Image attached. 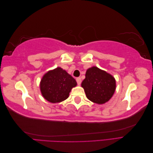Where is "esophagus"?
I'll return each mask as SVG.
<instances>
[{
  "label": "esophagus",
  "mask_w": 153,
  "mask_h": 153,
  "mask_svg": "<svg viewBox=\"0 0 153 153\" xmlns=\"http://www.w3.org/2000/svg\"><path fill=\"white\" fill-rule=\"evenodd\" d=\"M76 80L77 82V84L78 85H80L81 84V82H82V80L80 77H78L76 78Z\"/></svg>",
  "instance_id": "1"
}]
</instances>
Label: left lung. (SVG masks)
<instances>
[{"instance_id": "left-lung-1", "label": "left lung", "mask_w": 153, "mask_h": 153, "mask_svg": "<svg viewBox=\"0 0 153 153\" xmlns=\"http://www.w3.org/2000/svg\"><path fill=\"white\" fill-rule=\"evenodd\" d=\"M82 87L90 101L103 104L113 96L115 90V80L112 75L105 71L92 67L87 70Z\"/></svg>"}]
</instances>
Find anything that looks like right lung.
<instances>
[{
  "label": "right lung",
  "instance_id": "right-lung-1",
  "mask_svg": "<svg viewBox=\"0 0 153 153\" xmlns=\"http://www.w3.org/2000/svg\"><path fill=\"white\" fill-rule=\"evenodd\" d=\"M76 85L74 78L61 68L50 71L43 76L40 89L43 96L51 103L66 100L73 87Z\"/></svg>",
  "mask_w": 153,
  "mask_h": 153
}]
</instances>
